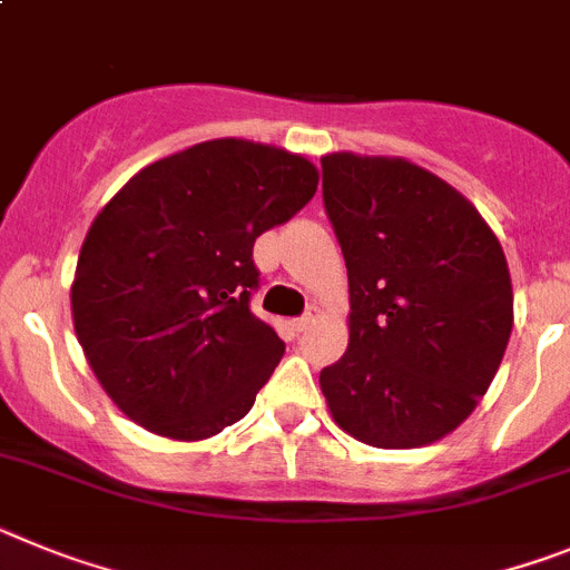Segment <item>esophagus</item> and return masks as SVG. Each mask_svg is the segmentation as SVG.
Wrapping results in <instances>:
<instances>
[{
    "instance_id": "esophagus-1",
    "label": "esophagus",
    "mask_w": 570,
    "mask_h": 570,
    "mask_svg": "<svg viewBox=\"0 0 570 570\" xmlns=\"http://www.w3.org/2000/svg\"><path fill=\"white\" fill-rule=\"evenodd\" d=\"M318 306H309V309H306L304 315H301L298 321H295V330H298V333H304V330H309V326L315 324V321H318Z\"/></svg>"
}]
</instances>
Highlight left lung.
<instances>
[{
    "label": "left lung",
    "instance_id": "obj_1",
    "mask_svg": "<svg viewBox=\"0 0 570 570\" xmlns=\"http://www.w3.org/2000/svg\"><path fill=\"white\" fill-rule=\"evenodd\" d=\"M324 209L350 278V346L321 370L341 430L384 450L456 430L513 330L508 261L442 177L399 157H321Z\"/></svg>",
    "mask_w": 570,
    "mask_h": 570
}]
</instances>
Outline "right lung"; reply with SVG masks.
Listing matches in <instances>:
<instances>
[{"mask_svg": "<svg viewBox=\"0 0 570 570\" xmlns=\"http://www.w3.org/2000/svg\"><path fill=\"white\" fill-rule=\"evenodd\" d=\"M318 171L284 148L209 140L137 171L94 217L73 330L111 402L197 442L244 419L284 355L252 313L257 235L313 200Z\"/></svg>", "mask_w": 570, "mask_h": 570, "instance_id": "obj_1", "label": "right lung"}]
</instances>
